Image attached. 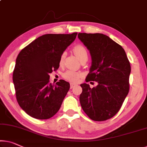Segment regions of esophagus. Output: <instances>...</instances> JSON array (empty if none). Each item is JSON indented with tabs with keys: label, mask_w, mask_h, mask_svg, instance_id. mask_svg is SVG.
I'll list each match as a JSON object with an SVG mask.
<instances>
[{
	"label": "esophagus",
	"mask_w": 147,
	"mask_h": 147,
	"mask_svg": "<svg viewBox=\"0 0 147 147\" xmlns=\"http://www.w3.org/2000/svg\"><path fill=\"white\" fill-rule=\"evenodd\" d=\"M75 84H74V83H70V89H72L74 87H75Z\"/></svg>",
	"instance_id": "34e87169"
}]
</instances>
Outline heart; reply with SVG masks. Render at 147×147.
Segmentation results:
<instances>
[{
	"instance_id": "heart-1",
	"label": "heart",
	"mask_w": 147,
	"mask_h": 147,
	"mask_svg": "<svg viewBox=\"0 0 147 147\" xmlns=\"http://www.w3.org/2000/svg\"><path fill=\"white\" fill-rule=\"evenodd\" d=\"M73 51L75 53V55L77 56V57L79 58V60H81L83 58H88V53L87 51V49H85L84 46L81 45H78L74 47ZM66 56V53H62V56H61L60 59V64H62L63 61ZM82 74L80 72L75 71L73 70H67L66 71L63 75V77L65 80L70 81L71 83H77L79 81V80L81 78Z\"/></svg>"
}]
</instances>
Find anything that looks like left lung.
<instances>
[{
	"mask_svg": "<svg viewBox=\"0 0 147 147\" xmlns=\"http://www.w3.org/2000/svg\"><path fill=\"white\" fill-rule=\"evenodd\" d=\"M78 38L89 51L92 63L85 81L96 87L81 84V107L89 118L102 121L120 109L129 91V61L122 47L102 33H80Z\"/></svg>",
	"mask_w": 147,
	"mask_h": 147,
	"instance_id": "1",
	"label": "left lung"
}]
</instances>
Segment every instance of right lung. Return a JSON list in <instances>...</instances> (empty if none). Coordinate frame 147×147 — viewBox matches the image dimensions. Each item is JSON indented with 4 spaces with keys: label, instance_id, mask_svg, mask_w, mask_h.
<instances>
[{
    "label": "right lung",
    "instance_id": "add662e5",
    "mask_svg": "<svg viewBox=\"0 0 147 147\" xmlns=\"http://www.w3.org/2000/svg\"><path fill=\"white\" fill-rule=\"evenodd\" d=\"M77 34L43 35L18 55L13 82L18 102L29 116L47 119L59 110L70 86L62 80L52 85L49 74L58 69L61 56Z\"/></svg>",
    "mask_w": 147,
    "mask_h": 147
}]
</instances>
